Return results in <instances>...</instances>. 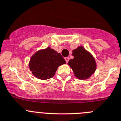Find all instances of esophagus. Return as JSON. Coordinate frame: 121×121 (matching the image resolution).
Instances as JSON below:
<instances>
[{
    "label": "esophagus",
    "mask_w": 121,
    "mask_h": 121,
    "mask_svg": "<svg viewBox=\"0 0 121 121\" xmlns=\"http://www.w3.org/2000/svg\"><path fill=\"white\" fill-rule=\"evenodd\" d=\"M65 61H66V63H68L69 60V57H66V58H65Z\"/></svg>",
    "instance_id": "esophagus-1"
}]
</instances>
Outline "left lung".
<instances>
[{"mask_svg":"<svg viewBox=\"0 0 121 121\" xmlns=\"http://www.w3.org/2000/svg\"><path fill=\"white\" fill-rule=\"evenodd\" d=\"M73 59L68 65L71 67L77 78L80 80L88 79L95 72L97 65L94 56L82 46H78L72 50Z\"/></svg>","mask_w":121,"mask_h":121,"instance_id":"left-lung-1","label":"left lung"}]
</instances>
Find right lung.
Instances as JSON below:
<instances>
[{"mask_svg":"<svg viewBox=\"0 0 121 121\" xmlns=\"http://www.w3.org/2000/svg\"><path fill=\"white\" fill-rule=\"evenodd\" d=\"M66 63L60 53L48 47L38 50L30 58L29 68L35 77L47 80L54 76L58 68Z\"/></svg>","mask_w":121,"mask_h":121,"instance_id":"1","label":"right lung"}]
</instances>
